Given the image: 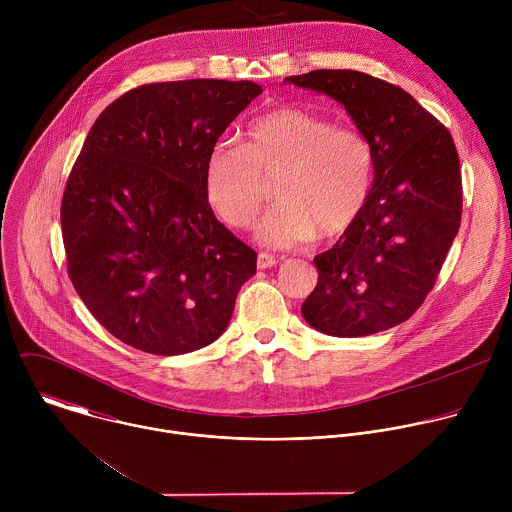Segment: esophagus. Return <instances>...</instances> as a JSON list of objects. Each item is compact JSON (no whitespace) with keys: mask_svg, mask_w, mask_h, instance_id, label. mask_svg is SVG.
<instances>
[{"mask_svg":"<svg viewBox=\"0 0 512 512\" xmlns=\"http://www.w3.org/2000/svg\"><path fill=\"white\" fill-rule=\"evenodd\" d=\"M277 263V259L273 257V255H269V253H259L257 255V267L259 269H269V267H273Z\"/></svg>","mask_w":512,"mask_h":512,"instance_id":"34e87169","label":"esophagus"}]
</instances>
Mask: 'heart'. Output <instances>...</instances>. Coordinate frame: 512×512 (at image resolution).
<instances>
[{
  "label": "heart",
  "mask_w": 512,
  "mask_h": 512,
  "mask_svg": "<svg viewBox=\"0 0 512 512\" xmlns=\"http://www.w3.org/2000/svg\"><path fill=\"white\" fill-rule=\"evenodd\" d=\"M275 180L279 202L255 229L261 245L289 249L348 233L367 208L375 152L352 127L296 107L251 119L243 143H216L204 160L202 184L212 212L233 229L253 225Z\"/></svg>",
  "instance_id": "obj_1"
}]
</instances>
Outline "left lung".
Returning <instances> with one entry per match:
<instances>
[{"label": "left lung", "mask_w": 512, "mask_h": 512, "mask_svg": "<svg viewBox=\"0 0 512 512\" xmlns=\"http://www.w3.org/2000/svg\"><path fill=\"white\" fill-rule=\"evenodd\" d=\"M285 85L340 103L375 152L358 223L314 257L304 320L338 338L389 330L423 304L458 235L460 160L450 131L409 93L358 70H312Z\"/></svg>", "instance_id": "left-lung-1"}]
</instances>
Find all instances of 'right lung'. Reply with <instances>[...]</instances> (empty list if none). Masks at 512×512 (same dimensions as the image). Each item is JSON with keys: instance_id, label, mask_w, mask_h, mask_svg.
Wrapping results in <instances>:
<instances>
[{"instance_id": "obj_1", "label": "right lung", "mask_w": 512, "mask_h": 512, "mask_svg": "<svg viewBox=\"0 0 512 512\" xmlns=\"http://www.w3.org/2000/svg\"><path fill=\"white\" fill-rule=\"evenodd\" d=\"M261 93L251 81L154 83L93 123L62 196V239L77 294L121 342L174 356L227 330L257 253L216 221L202 172Z\"/></svg>"}]
</instances>
